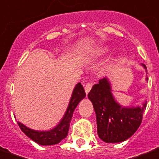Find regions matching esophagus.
<instances>
[{
	"instance_id": "1",
	"label": "esophagus",
	"mask_w": 159,
	"mask_h": 159,
	"mask_svg": "<svg viewBox=\"0 0 159 159\" xmlns=\"http://www.w3.org/2000/svg\"><path fill=\"white\" fill-rule=\"evenodd\" d=\"M92 85H93V83H89V84H87L86 85H85V88H84V89H85V92H86V94H88L89 91H90V89H91V88H92Z\"/></svg>"
}]
</instances>
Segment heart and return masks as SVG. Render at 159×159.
<instances>
[{
	"instance_id": "1",
	"label": "heart",
	"mask_w": 159,
	"mask_h": 159,
	"mask_svg": "<svg viewBox=\"0 0 159 159\" xmlns=\"http://www.w3.org/2000/svg\"><path fill=\"white\" fill-rule=\"evenodd\" d=\"M108 51V48H99V50H98V52L99 53H105Z\"/></svg>"
}]
</instances>
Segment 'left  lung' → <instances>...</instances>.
Wrapping results in <instances>:
<instances>
[{"label": "left lung", "instance_id": "1", "mask_svg": "<svg viewBox=\"0 0 159 159\" xmlns=\"http://www.w3.org/2000/svg\"><path fill=\"white\" fill-rule=\"evenodd\" d=\"M141 65L146 70V66ZM88 98L96 112L98 137L105 143H120L130 138L141 125L147 104L144 101L141 106H122L113 97L107 77L94 85Z\"/></svg>", "mask_w": 159, "mask_h": 159}]
</instances>
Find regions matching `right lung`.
<instances>
[{
  "label": "right lung",
  "mask_w": 159,
  "mask_h": 159,
  "mask_svg": "<svg viewBox=\"0 0 159 159\" xmlns=\"http://www.w3.org/2000/svg\"><path fill=\"white\" fill-rule=\"evenodd\" d=\"M85 97H86V94L84 91V87L80 83H78L73 89L70 100L64 116H62L59 124L51 129L36 130V129H30L18 121H17V124L19 125L20 129L30 139H32L33 141H34L35 143H38L40 145L57 144V143H60L62 139H65L67 137L68 131L70 129V122L71 121V118L73 116V112L75 111L76 106L78 105V103Z\"/></svg>",
  "instance_id": "1"
}]
</instances>
